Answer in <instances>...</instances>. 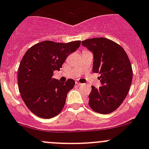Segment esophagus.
<instances>
[{
  "label": "esophagus",
  "instance_id": "obj_1",
  "mask_svg": "<svg viewBox=\"0 0 149 149\" xmlns=\"http://www.w3.org/2000/svg\"><path fill=\"white\" fill-rule=\"evenodd\" d=\"M76 85L79 86V85H81V83H79V81H76Z\"/></svg>",
  "mask_w": 149,
  "mask_h": 149
}]
</instances>
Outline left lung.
<instances>
[{"instance_id": "1", "label": "left lung", "mask_w": 149, "mask_h": 149, "mask_svg": "<svg viewBox=\"0 0 149 149\" xmlns=\"http://www.w3.org/2000/svg\"><path fill=\"white\" fill-rule=\"evenodd\" d=\"M94 54L93 72L100 73L102 86H91L90 107L96 112L109 114L118 109L128 93L133 78L131 63L123 48L104 37L82 41Z\"/></svg>"}]
</instances>
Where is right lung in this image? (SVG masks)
I'll return each instance as SVG.
<instances>
[{
	"label": "right lung",
	"mask_w": 149,
	"mask_h": 149,
	"mask_svg": "<svg viewBox=\"0 0 149 149\" xmlns=\"http://www.w3.org/2000/svg\"><path fill=\"white\" fill-rule=\"evenodd\" d=\"M80 45L81 41H43L24 54L19 67L18 85L24 102L35 115L49 119L62 111L75 81L70 79L61 83L52 78L53 72L60 70L67 57Z\"/></svg>",
	"instance_id": "right-lung-1"
}]
</instances>
